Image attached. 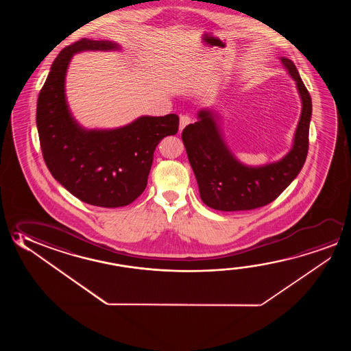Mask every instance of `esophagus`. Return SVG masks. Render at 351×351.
Returning a JSON list of instances; mask_svg holds the SVG:
<instances>
[{
  "label": "esophagus",
  "mask_w": 351,
  "mask_h": 351,
  "mask_svg": "<svg viewBox=\"0 0 351 351\" xmlns=\"http://www.w3.org/2000/svg\"><path fill=\"white\" fill-rule=\"evenodd\" d=\"M191 123V117L187 115H182L180 117V132H182V130H184V127L187 126V125H190Z\"/></svg>",
  "instance_id": "1"
}]
</instances>
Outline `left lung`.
Listing matches in <instances>:
<instances>
[{"mask_svg": "<svg viewBox=\"0 0 351 351\" xmlns=\"http://www.w3.org/2000/svg\"><path fill=\"white\" fill-rule=\"evenodd\" d=\"M282 67L296 83L301 115L291 148L279 160L247 165L239 160L225 142L217 110L201 109L198 121L182 131V142L195 173L201 199L223 212L251 210L274 201L304 167L308 150L312 100L290 58H280Z\"/></svg>", "mask_w": 351, "mask_h": 351, "instance_id": "left-lung-1", "label": "left lung"}]
</instances>
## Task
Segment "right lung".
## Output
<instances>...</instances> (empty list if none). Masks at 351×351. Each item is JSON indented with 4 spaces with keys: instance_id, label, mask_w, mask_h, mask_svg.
Returning a JSON list of instances; mask_svg holds the SVG:
<instances>
[{
    "instance_id": "add662e5",
    "label": "right lung",
    "mask_w": 351,
    "mask_h": 351,
    "mask_svg": "<svg viewBox=\"0 0 351 351\" xmlns=\"http://www.w3.org/2000/svg\"><path fill=\"white\" fill-rule=\"evenodd\" d=\"M115 41L82 39L64 47L53 61L36 105L41 150L53 178L88 204L125 207L142 195L156 145L176 134L178 117L141 116L116 128L82 126L66 97V75L73 55L120 51Z\"/></svg>"
}]
</instances>
